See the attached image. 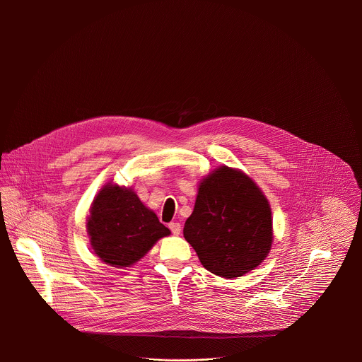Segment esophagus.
<instances>
[{
	"label": "esophagus",
	"instance_id": "esophagus-1",
	"mask_svg": "<svg viewBox=\"0 0 362 362\" xmlns=\"http://www.w3.org/2000/svg\"><path fill=\"white\" fill-rule=\"evenodd\" d=\"M168 228L171 230V233H173L174 235H178V234L181 233V224H180V223H177V221L170 223V224H168Z\"/></svg>",
	"mask_w": 362,
	"mask_h": 362
}]
</instances>
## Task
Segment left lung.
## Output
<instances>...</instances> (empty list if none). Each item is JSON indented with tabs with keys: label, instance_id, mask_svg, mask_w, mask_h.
I'll use <instances>...</instances> for the list:
<instances>
[{
	"label": "left lung",
	"instance_id": "8db88e82",
	"mask_svg": "<svg viewBox=\"0 0 362 362\" xmlns=\"http://www.w3.org/2000/svg\"><path fill=\"white\" fill-rule=\"evenodd\" d=\"M184 237L210 273L235 279L254 270L273 243L272 210L245 173L221 165L199 182Z\"/></svg>",
	"mask_w": 362,
	"mask_h": 362
}]
</instances>
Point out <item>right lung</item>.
I'll use <instances>...</instances> for the list:
<instances>
[{"label": "right lung", "mask_w": 362, "mask_h": 362, "mask_svg": "<svg viewBox=\"0 0 362 362\" xmlns=\"http://www.w3.org/2000/svg\"><path fill=\"white\" fill-rule=\"evenodd\" d=\"M86 227L93 252L114 267H129L170 235L134 189L111 182L96 195Z\"/></svg>", "instance_id": "add662e5"}]
</instances>
